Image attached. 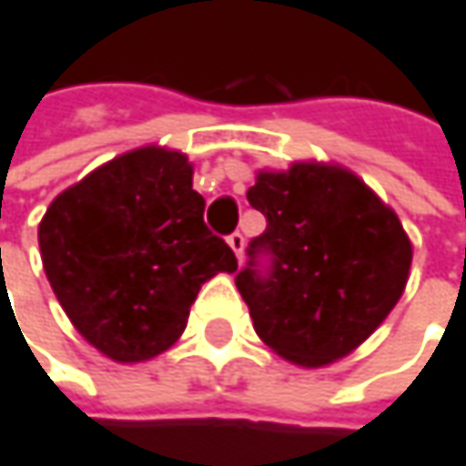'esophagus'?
Masks as SVG:
<instances>
[{
	"instance_id": "34e87169",
	"label": "esophagus",
	"mask_w": 466,
	"mask_h": 466,
	"mask_svg": "<svg viewBox=\"0 0 466 466\" xmlns=\"http://www.w3.org/2000/svg\"><path fill=\"white\" fill-rule=\"evenodd\" d=\"M227 242H229V248L234 250V256H237V260L242 263V253H245V237L239 232H234L227 237Z\"/></svg>"
}]
</instances>
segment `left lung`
I'll return each mask as SVG.
<instances>
[{"label":"left lung","mask_w":466,"mask_h":466,"mask_svg":"<svg viewBox=\"0 0 466 466\" xmlns=\"http://www.w3.org/2000/svg\"><path fill=\"white\" fill-rule=\"evenodd\" d=\"M266 216L237 289L258 338L289 364L316 370L353 353L400 300L411 239L396 210L338 163L260 168L248 189ZM272 256L268 275L255 258Z\"/></svg>","instance_id":"left-lung-1"}]
</instances>
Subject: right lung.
<instances>
[{"mask_svg":"<svg viewBox=\"0 0 466 466\" xmlns=\"http://www.w3.org/2000/svg\"><path fill=\"white\" fill-rule=\"evenodd\" d=\"M184 152L147 145L60 192L39 224L44 274L78 335L118 364L150 361L181 338L200 288L237 271L208 232Z\"/></svg>","mask_w":466,"mask_h":466,"instance_id":"add662e5","label":"right lung"}]
</instances>
